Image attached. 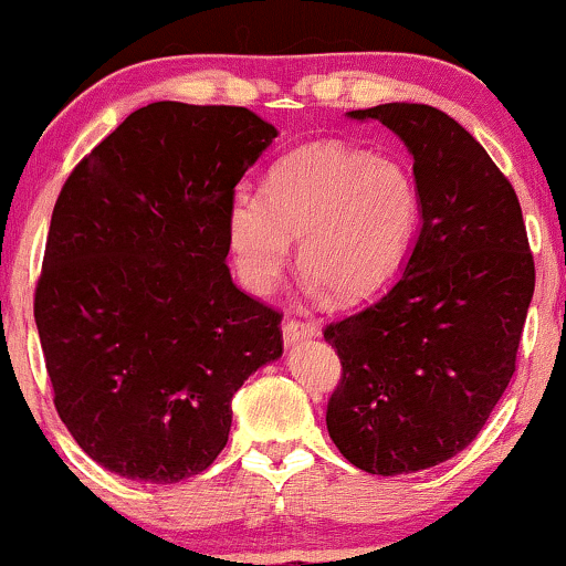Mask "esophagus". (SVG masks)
I'll return each mask as SVG.
<instances>
[{
    "label": "esophagus",
    "instance_id": "34e87169",
    "mask_svg": "<svg viewBox=\"0 0 566 566\" xmlns=\"http://www.w3.org/2000/svg\"><path fill=\"white\" fill-rule=\"evenodd\" d=\"M282 335H284V346H297V343L308 340V337H316V327L311 324L287 319L282 324Z\"/></svg>",
    "mask_w": 566,
    "mask_h": 566
}]
</instances>
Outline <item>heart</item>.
<instances>
[{
    "instance_id": "heart-1",
    "label": "heart",
    "mask_w": 566,
    "mask_h": 566,
    "mask_svg": "<svg viewBox=\"0 0 566 566\" xmlns=\"http://www.w3.org/2000/svg\"><path fill=\"white\" fill-rule=\"evenodd\" d=\"M418 186L405 165L340 143H311L279 159L265 197L237 191L226 237L239 276L269 292L292 244L311 287L359 301L394 274L418 226Z\"/></svg>"
}]
</instances>
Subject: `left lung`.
Here are the masks:
<instances>
[{
  "label": "left lung",
  "instance_id": "1",
  "mask_svg": "<svg viewBox=\"0 0 566 566\" xmlns=\"http://www.w3.org/2000/svg\"><path fill=\"white\" fill-rule=\"evenodd\" d=\"M346 116L405 143L420 197L401 276L324 329L343 365L329 439L356 469L396 476L444 463L484 428L516 369L535 263L516 191L452 116L420 103Z\"/></svg>",
  "mask_w": 566,
  "mask_h": 566
}]
</instances>
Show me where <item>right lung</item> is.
Listing matches in <instances>:
<instances>
[{"instance_id":"right-lung-1","label":"right lung","mask_w":566,"mask_h":566,"mask_svg":"<svg viewBox=\"0 0 566 566\" xmlns=\"http://www.w3.org/2000/svg\"><path fill=\"white\" fill-rule=\"evenodd\" d=\"M276 135L250 108L159 101L69 175L34 319L57 415L106 471L197 476L229 441L233 394L282 356L279 314L226 265L233 188Z\"/></svg>"}]
</instances>
